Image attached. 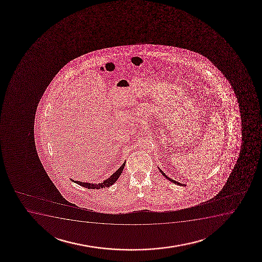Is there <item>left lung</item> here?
Segmentation results:
<instances>
[{"label":"left lung","instance_id":"left-lung-1","mask_svg":"<svg viewBox=\"0 0 262 262\" xmlns=\"http://www.w3.org/2000/svg\"><path fill=\"white\" fill-rule=\"evenodd\" d=\"M159 168V170H160V172H161V174L164 176V177H166V179H167L168 181H170V182H172V183H174V184L179 185V186H185L184 184H182V183H180V182H176V181H174V180H172V179L169 178L168 176H166V173L162 171V170L160 169V167H158Z\"/></svg>","mask_w":262,"mask_h":262}]
</instances>
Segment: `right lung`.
I'll list each match as a JSON object with an SVG mask.
<instances>
[{
	"instance_id": "obj_1",
	"label": "right lung",
	"mask_w": 262,
	"mask_h": 262,
	"mask_svg": "<svg viewBox=\"0 0 262 262\" xmlns=\"http://www.w3.org/2000/svg\"><path fill=\"white\" fill-rule=\"evenodd\" d=\"M125 163H126V161H124L123 165H122L112 176H110L107 180H104V181L101 182V183L96 184V183L78 182V181H74V180H72L71 179L72 182H74V183H76V184L80 185V186H82L84 188H89V189H100V188H108L111 185L114 184L115 182H117V179L119 178V176H121V173H122L123 168H124Z\"/></svg>"
}]
</instances>
